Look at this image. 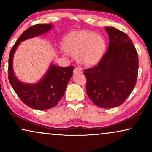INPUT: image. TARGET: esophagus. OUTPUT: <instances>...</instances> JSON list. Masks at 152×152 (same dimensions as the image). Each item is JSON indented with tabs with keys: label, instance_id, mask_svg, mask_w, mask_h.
I'll list each match as a JSON object with an SVG mask.
<instances>
[{
	"label": "esophagus",
	"instance_id": "34e87169",
	"mask_svg": "<svg viewBox=\"0 0 152 152\" xmlns=\"http://www.w3.org/2000/svg\"><path fill=\"white\" fill-rule=\"evenodd\" d=\"M81 72V70L80 69V68H78V67L75 68L74 71H73L74 73H76V72Z\"/></svg>",
	"mask_w": 152,
	"mask_h": 152
}]
</instances>
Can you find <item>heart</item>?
<instances>
[{
    "label": "heart",
    "mask_w": 152,
    "mask_h": 152,
    "mask_svg": "<svg viewBox=\"0 0 152 152\" xmlns=\"http://www.w3.org/2000/svg\"><path fill=\"white\" fill-rule=\"evenodd\" d=\"M106 43L102 36L94 32L81 31L68 37L65 49L72 56H77L79 62L85 66L95 64L104 53Z\"/></svg>",
    "instance_id": "1"
}]
</instances>
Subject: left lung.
Listing matches in <instances>:
<instances>
[{
    "mask_svg": "<svg viewBox=\"0 0 152 152\" xmlns=\"http://www.w3.org/2000/svg\"><path fill=\"white\" fill-rule=\"evenodd\" d=\"M108 49L99 63L83 70L86 93L96 106L110 108L121 105L134 88L138 71L136 48L127 35L114 27L105 28Z\"/></svg>",
    "mask_w": 152,
    "mask_h": 152,
    "instance_id": "obj_1",
    "label": "left lung"
}]
</instances>
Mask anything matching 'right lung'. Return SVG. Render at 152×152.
Listing matches in <instances>:
<instances>
[{
    "instance_id": "obj_1",
    "label": "right lung",
    "mask_w": 152,
    "mask_h": 152,
    "mask_svg": "<svg viewBox=\"0 0 152 152\" xmlns=\"http://www.w3.org/2000/svg\"><path fill=\"white\" fill-rule=\"evenodd\" d=\"M51 27L50 23L38 24L28 28L17 39L9 56L8 78L10 84L22 102L33 109L48 110L56 106L64 94L68 83L72 76L73 66L58 67L51 65L39 82L25 84L18 80L13 72V56L20 42L45 34Z\"/></svg>"
}]
</instances>
